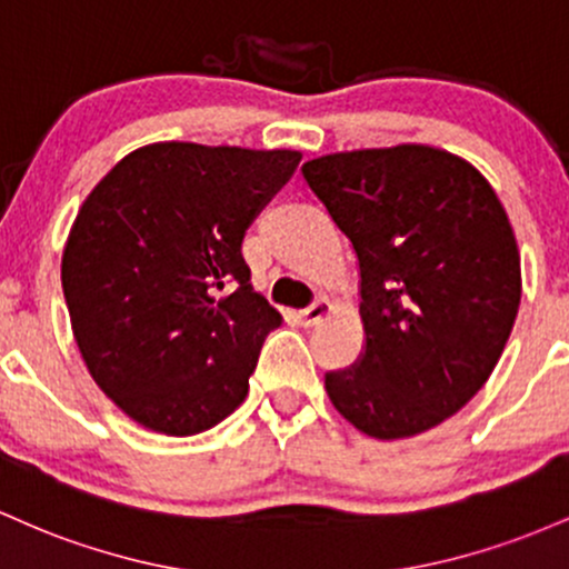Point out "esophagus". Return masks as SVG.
<instances>
[{
	"label": "esophagus",
	"mask_w": 569,
	"mask_h": 569,
	"mask_svg": "<svg viewBox=\"0 0 569 569\" xmlns=\"http://www.w3.org/2000/svg\"><path fill=\"white\" fill-rule=\"evenodd\" d=\"M330 315V301H325V298H319V301H315L309 306V309L298 311V322L303 325V328H315V325L322 322L325 317Z\"/></svg>",
	"instance_id": "1"
}]
</instances>
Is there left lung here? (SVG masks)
<instances>
[{"mask_svg":"<svg viewBox=\"0 0 569 569\" xmlns=\"http://www.w3.org/2000/svg\"><path fill=\"white\" fill-rule=\"evenodd\" d=\"M301 171L360 266L366 347L325 373L338 413L379 440L455 417L487 385L519 315V247L497 193L427 144L333 152Z\"/></svg>","mask_w":569,"mask_h":569,"instance_id":"obj_1","label":"left lung"}]
</instances>
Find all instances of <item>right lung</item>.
I'll list each match as a JSON object with an SVG mask.
<instances>
[{
    "label": "right lung",
    "mask_w": 569,
    "mask_h": 569,
    "mask_svg": "<svg viewBox=\"0 0 569 569\" xmlns=\"http://www.w3.org/2000/svg\"><path fill=\"white\" fill-rule=\"evenodd\" d=\"M298 163L296 150L158 142L80 207L63 298L93 381L133 422L184 438L244 403L282 317L252 290L241 241Z\"/></svg>",
    "instance_id": "right-lung-1"
}]
</instances>
